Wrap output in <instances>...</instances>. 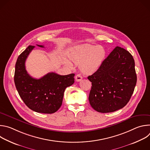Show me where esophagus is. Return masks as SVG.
<instances>
[{"label":"esophagus","mask_w":150,"mask_h":150,"mask_svg":"<svg viewBox=\"0 0 150 150\" xmlns=\"http://www.w3.org/2000/svg\"><path fill=\"white\" fill-rule=\"evenodd\" d=\"M82 79V76L80 74H77V75L75 76V80H76L77 82H79V81H81Z\"/></svg>","instance_id":"34e87169"}]
</instances>
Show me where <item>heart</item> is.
<instances>
[{"label": "heart", "instance_id": "obj_1", "mask_svg": "<svg viewBox=\"0 0 150 150\" xmlns=\"http://www.w3.org/2000/svg\"><path fill=\"white\" fill-rule=\"evenodd\" d=\"M105 55L103 47L83 44L75 46L71 52L70 57L74 63L80 65L82 72L91 74L99 68Z\"/></svg>", "mask_w": 150, "mask_h": 150}]
</instances>
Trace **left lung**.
Segmentation results:
<instances>
[{
  "label": "left lung",
  "mask_w": 150,
  "mask_h": 150,
  "mask_svg": "<svg viewBox=\"0 0 150 150\" xmlns=\"http://www.w3.org/2000/svg\"><path fill=\"white\" fill-rule=\"evenodd\" d=\"M88 79L92 83L88 100L95 110L110 113L120 109L129 102L137 83L133 56L117 46Z\"/></svg>",
  "instance_id": "8db88e82"
}]
</instances>
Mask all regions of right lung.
Masks as SVG:
<instances>
[{"mask_svg":"<svg viewBox=\"0 0 150 150\" xmlns=\"http://www.w3.org/2000/svg\"><path fill=\"white\" fill-rule=\"evenodd\" d=\"M34 47L29 46L17 59L14 75L15 86L20 97L31 110L41 113H53L62 105L65 89L74 83L75 74L60 75L49 72L40 79L31 77L25 69V63Z\"/></svg>","mask_w":150,"mask_h":150,"instance_id":"obj_1","label":"right lung"}]
</instances>
